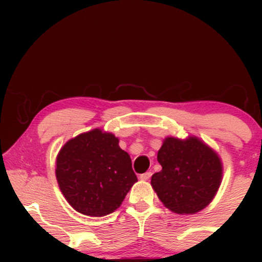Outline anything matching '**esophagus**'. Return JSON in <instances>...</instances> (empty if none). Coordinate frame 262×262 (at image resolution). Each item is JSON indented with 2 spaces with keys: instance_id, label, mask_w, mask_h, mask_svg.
<instances>
[{
  "instance_id": "obj_1",
  "label": "esophagus",
  "mask_w": 262,
  "mask_h": 262,
  "mask_svg": "<svg viewBox=\"0 0 262 262\" xmlns=\"http://www.w3.org/2000/svg\"><path fill=\"white\" fill-rule=\"evenodd\" d=\"M150 177H151V172H145L143 175H140V180L141 181H148Z\"/></svg>"
}]
</instances>
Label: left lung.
Returning a JSON list of instances; mask_svg holds the SVG:
<instances>
[{"label":"left lung","instance_id":"8db88e82","mask_svg":"<svg viewBox=\"0 0 262 262\" xmlns=\"http://www.w3.org/2000/svg\"><path fill=\"white\" fill-rule=\"evenodd\" d=\"M162 170L151 186L164 206L177 214H194L217 193L223 175L221 158L196 137L165 138L158 152Z\"/></svg>","mask_w":262,"mask_h":262}]
</instances>
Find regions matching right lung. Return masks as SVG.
<instances>
[{
  "label": "right lung",
  "instance_id": "obj_1",
  "mask_svg": "<svg viewBox=\"0 0 262 262\" xmlns=\"http://www.w3.org/2000/svg\"><path fill=\"white\" fill-rule=\"evenodd\" d=\"M118 143L114 134L97 128L66 141L60 149L56 180L75 210L91 217L113 213L138 181L130 156Z\"/></svg>",
  "mask_w": 262,
  "mask_h": 262
}]
</instances>
